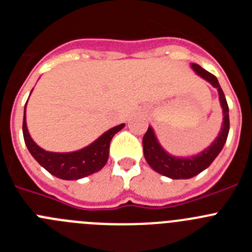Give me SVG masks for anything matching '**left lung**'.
<instances>
[{"instance_id":"8db88e82","label":"left lung","mask_w":252,"mask_h":252,"mask_svg":"<svg viewBox=\"0 0 252 252\" xmlns=\"http://www.w3.org/2000/svg\"><path fill=\"white\" fill-rule=\"evenodd\" d=\"M195 73L207 82L212 84L215 88H217L218 95H220V102H221L222 111H223V122L217 139L211 144V146L203 150L202 153L197 154L194 157L189 158H177L166 153L161 145L158 141L153 128L149 126L148 131L144 135L142 139V146H144V155L149 165L154 170L161 175L171 178V179H189L195 175H198L204 169L208 168L212 164L213 160L217 158V155L221 153L223 149L224 142H226L228 131H230V116H228V104H227L226 97L222 91L221 86L218 83L217 78L206 69L199 66L198 64L190 65Z\"/></svg>"}]
</instances>
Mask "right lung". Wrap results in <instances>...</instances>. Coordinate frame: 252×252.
<instances>
[{"label": "right lung", "mask_w": 252, "mask_h": 252, "mask_svg": "<svg viewBox=\"0 0 252 252\" xmlns=\"http://www.w3.org/2000/svg\"><path fill=\"white\" fill-rule=\"evenodd\" d=\"M25 115L22 122V132L29 151L40 165L46 169L50 174L64 180L81 179L101 170L108 160L111 140L115 136V133L119 132L125 126V124H121L116 127L110 128L91 145L81 150L72 151V153H51L37 146L34 140L31 139L26 126Z\"/></svg>", "instance_id": "1"}]
</instances>
